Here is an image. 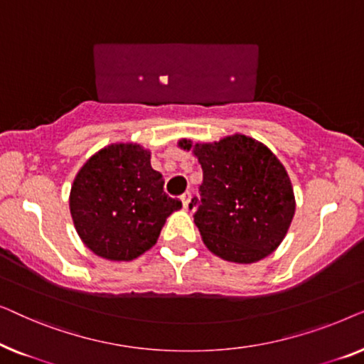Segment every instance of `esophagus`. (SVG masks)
<instances>
[{
  "label": "esophagus",
  "mask_w": 364,
  "mask_h": 364,
  "mask_svg": "<svg viewBox=\"0 0 364 364\" xmlns=\"http://www.w3.org/2000/svg\"><path fill=\"white\" fill-rule=\"evenodd\" d=\"M191 192H186V193H182V197H181V200H182V205H183V208H188V203H191Z\"/></svg>",
  "instance_id": "34e87169"
}]
</instances>
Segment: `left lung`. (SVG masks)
Wrapping results in <instances>:
<instances>
[{
  "label": "left lung",
  "instance_id": "obj_1",
  "mask_svg": "<svg viewBox=\"0 0 364 364\" xmlns=\"http://www.w3.org/2000/svg\"><path fill=\"white\" fill-rule=\"evenodd\" d=\"M181 147L192 144L182 141ZM202 166L193 222L207 248L223 260L253 263L280 245L295 213L290 177L270 149L247 136L196 144Z\"/></svg>",
  "mask_w": 364,
  "mask_h": 364
}]
</instances>
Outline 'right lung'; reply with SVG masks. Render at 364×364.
<instances>
[{
  "instance_id": "1",
  "label": "right lung",
  "mask_w": 364,
  "mask_h": 364,
  "mask_svg": "<svg viewBox=\"0 0 364 364\" xmlns=\"http://www.w3.org/2000/svg\"><path fill=\"white\" fill-rule=\"evenodd\" d=\"M69 207L89 250L107 260H134L156 245L166 218L182 207L164 192L151 152L114 144L84 164L74 178Z\"/></svg>"
}]
</instances>
